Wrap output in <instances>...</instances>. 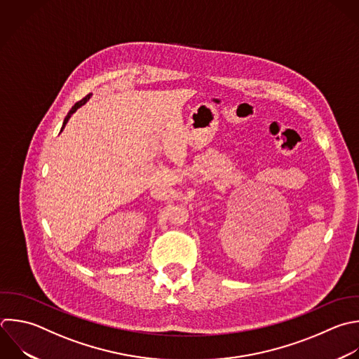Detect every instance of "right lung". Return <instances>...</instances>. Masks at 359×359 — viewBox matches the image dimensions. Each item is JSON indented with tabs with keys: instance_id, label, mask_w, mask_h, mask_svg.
Here are the masks:
<instances>
[{
	"instance_id": "add662e5",
	"label": "right lung",
	"mask_w": 359,
	"mask_h": 359,
	"mask_svg": "<svg viewBox=\"0 0 359 359\" xmlns=\"http://www.w3.org/2000/svg\"><path fill=\"white\" fill-rule=\"evenodd\" d=\"M91 95H93V94H88V95H87V97H86V98H83V100H81V101H79V102H77V104H74V107H73V108H72V109H70V112H69V114H67V116H66V118H65V121H63V126H62V130H60V132H63V129H65V128H66V125H67V122H69V119H70V118H72V115H73V114H74V112H76V111H77V109H79V108H81V107H83V105H84V104H86V102H87V101H88V100H90V98H91Z\"/></svg>"
}]
</instances>
